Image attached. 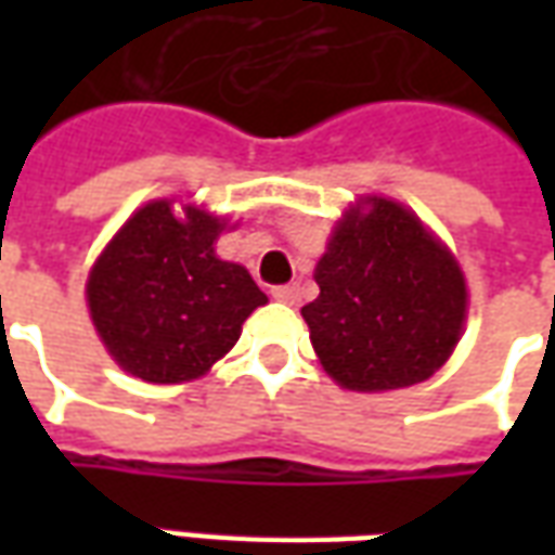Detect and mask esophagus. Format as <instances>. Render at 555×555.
<instances>
[{
  "instance_id": "1",
  "label": "esophagus",
  "mask_w": 555,
  "mask_h": 555,
  "mask_svg": "<svg viewBox=\"0 0 555 555\" xmlns=\"http://www.w3.org/2000/svg\"><path fill=\"white\" fill-rule=\"evenodd\" d=\"M270 294H273V300L294 306V302L300 300V285H294V282H291V285H276V288L270 291Z\"/></svg>"
}]
</instances>
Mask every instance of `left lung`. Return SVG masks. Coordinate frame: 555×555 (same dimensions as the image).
<instances>
[{
	"instance_id": "8db88e82",
	"label": "left lung",
	"mask_w": 555,
	"mask_h": 555,
	"mask_svg": "<svg viewBox=\"0 0 555 555\" xmlns=\"http://www.w3.org/2000/svg\"><path fill=\"white\" fill-rule=\"evenodd\" d=\"M302 306L324 372L345 389L422 384L452 357L466 321L454 255L392 198L369 195L338 219Z\"/></svg>"
}]
</instances>
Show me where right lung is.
Returning a JSON list of instances; mask_svg holds the SVG:
<instances>
[{"label":"right lung","mask_w":555,"mask_h":555,"mask_svg":"<svg viewBox=\"0 0 555 555\" xmlns=\"http://www.w3.org/2000/svg\"><path fill=\"white\" fill-rule=\"evenodd\" d=\"M225 219L169 198L139 207L106 243L86 282L98 336L127 374L186 384L210 372L267 294L249 270L222 261L214 243Z\"/></svg>","instance_id":"obj_1"}]
</instances>
